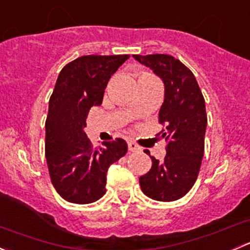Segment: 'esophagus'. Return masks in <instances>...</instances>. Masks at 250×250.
Masks as SVG:
<instances>
[{
    "label": "esophagus",
    "mask_w": 250,
    "mask_h": 250,
    "mask_svg": "<svg viewBox=\"0 0 250 250\" xmlns=\"http://www.w3.org/2000/svg\"><path fill=\"white\" fill-rule=\"evenodd\" d=\"M128 148H129L130 152H139L141 150V147L139 145H138L137 143H134V141H128Z\"/></svg>",
    "instance_id": "1"
}]
</instances>
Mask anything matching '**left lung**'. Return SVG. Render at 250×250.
<instances>
[{
	"label": "left lung",
	"instance_id": "8db88e82",
	"mask_svg": "<svg viewBox=\"0 0 250 250\" xmlns=\"http://www.w3.org/2000/svg\"><path fill=\"white\" fill-rule=\"evenodd\" d=\"M133 57L165 83V102L158 113L165 128L157 135L167 141V155L163 161L151 157L152 167L139 178L140 188L152 200L172 202L191 190L200 173L207 128L204 98L195 75L172 55Z\"/></svg>",
	"mask_w": 250,
	"mask_h": 250
}]
</instances>
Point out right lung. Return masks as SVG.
<instances>
[{
    "instance_id": "1",
    "label": "right lung",
    "mask_w": 250,
    "mask_h": 250,
    "mask_svg": "<svg viewBox=\"0 0 250 250\" xmlns=\"http://www.w3.org/2000/svg\"><path fill=\"white\" fill-rule=\"evenodd\" d=\"M128 58L83 55L58 76L46 120V158L53 186L67 202L88 204L102 198L107 169L127 152L121 138L94 148L84 128L90 107L102 104L111 75Z\"/></svg>"
}]
</instances>
